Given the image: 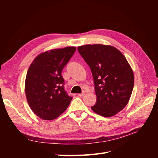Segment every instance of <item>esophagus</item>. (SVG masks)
Instances as JSON below:
<instances>
[{"instance_id":"1","label":"esophagus","mask_w":158,"mask_h":158,"mask_svg":"<svg viewBox=\"0 0 158 158\" xmlns=\"http://www.w3.org/2000/svg\"><path fill=\"white\" fill-rule=\"evenodd\" d=\"M85 96V93L84 92H83L81 94H78V96L79 97H83V96Z\"/></svg>"}]
</instances>
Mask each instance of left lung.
<instances>
[{
  "instance_id": "8db88e82",
  "label": "left lung",
  "mask_w": 158,
  "mask_h": 158,
  "mask_svg": "<svg viewBox=\"0 0 158 158\" xmlns=\"http://www.w3.org/2000/svg\"><path fill=\"white\" fill-rule=\"evenodd\" d=\"M77 50L92 70L97 97L92 110L105 117L116 115L128 103L134 88L135 77L128 62L110 45L89 44Z\"/></svg>"
}]
</instances>
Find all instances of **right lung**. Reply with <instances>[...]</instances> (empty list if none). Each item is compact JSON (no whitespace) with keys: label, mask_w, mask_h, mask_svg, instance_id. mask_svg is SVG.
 Instances as JSON below:
<instances>
[{"label":"right lung","mask_w":158,"mask_h":158,"mask_svg":"<svg viewBox=\"0 0 158 158\" xmlns=\"http://www.w3.org/2000/svg\"><path fill=\"white\" fill-rule=\"evenodd\" d=\"M75 51V47L49 50L40 53L30 65L25 93L29 106L39 118L55 119L70 105L73 97L64 89L61 74Z\"/></svg>","instance_id":"add662e5"}]
</instances>
